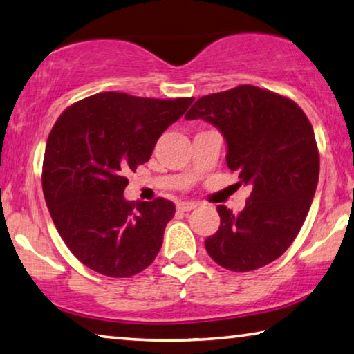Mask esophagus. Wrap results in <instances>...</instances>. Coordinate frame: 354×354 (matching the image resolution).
<instances>
[{
	"label": "esophagus",
	"mask_w": 354,
	"mask_h": 354,
	"mask_svg": "<svg viewBox=\"0 0 354 354\" xmlns=\"http://www.w3.org/2000/svg\"><path fill=\"white\" fill-rule=\"evenodd\" d=\"M195 207H197V203H195V201H181V203H178V209L183 212L192 211Z\"/></svg>",
	"instance_id": "1"
}]
</instances>
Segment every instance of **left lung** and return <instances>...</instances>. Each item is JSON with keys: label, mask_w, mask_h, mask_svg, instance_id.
Segmentation results:
<instances>
[{"label": "left lung", "mask_w": 354, "mask_h": 354, "mask_svg": "<svg viewBox=\"0 0 354 354\" xmlns=\"http://www.w3.org/2000/svg\"><path fill=\"white\" fill-rule=\"evenodd\" d=\"M186 118L222 132L228 168L252 187L239 214L217 206L221 227L206 238V252L234 272L277 260L298 236L318 184L319 154L306 113L288 97L241 85L200 97Z\"/></svg>", "instance_id": "left-lung-1"}]
</instances>
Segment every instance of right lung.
Returning a JSON list of instances; mask_svg holds the SVG:
<instances>
[{
	"mask_svg": "<svg viewBox=\"0 0 354 354\" xmlns=\"http://www.w3.org/2000/svg\"><path fill=\"white\" fill-rule=\"evenodd\" d=\"M192 102L99 93L67 106L55 122L44 156V197L59 236L89 269L131 277L159 254L175 205L127 201L126 175L149 160L157 138Z\"/></svg>",
	"mask_w": 354,
	"mask_h": 354,
	"instance_id": "obj_1",
	"label": "right lung"
}]
</instances>
